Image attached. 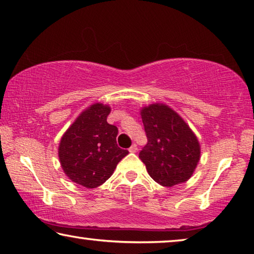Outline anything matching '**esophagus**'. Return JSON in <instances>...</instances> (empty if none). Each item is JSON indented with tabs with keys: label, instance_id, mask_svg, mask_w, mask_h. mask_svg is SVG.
Segmentation results:
<instances>
[{
	"label": "esophagus",
	"instance_id": "obj_1",
	"mask_svg": "<svg viewBox=\"0 0 254 254\" xmlns=\"http://www.w3.org/2000/svg\"><path fill=\"white\" fill-rule=\"evenodd\" d=\"M128 151L132 152V153L136 152V151H137V147H136V144H132V147H131L130 149H128Z\"/></svg>",
	"mask_w": 254,
	"mask_h": 254
}]
</instances>
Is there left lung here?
I'll return each instance as SVG.
<instances>
[{"label": "left lung", "mask_w": 254, "mask_h": 254, "mask_svg": "<svg viewBox=\"0 0 254 254\" xmlns=\"http://www.w3.org/2000/svg\"><path fill=\"white\" fill-rule=\"evenodd\" d=\"M148 143L139 153L154 182L173 187L187 182L200 158L195 133L168 105L156 103L141 110Z\"/></svg>", "instance_id": "8db88e82"}]
</instances>
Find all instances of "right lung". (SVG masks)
<instances>
[{"instance_id":"add662e5","label":"right lung","mask_w":254,"mask_h":254,"mask_svg":"<svg viewBox=\"0 0 254 254\" xmlns=\"http://www.w3.org/2000/svg\"><path fill=\"white\" fill-rule=\"evenodd\" d=\"M109 105L95 103L86 109L60 140L58 156L71 182L96 188L109 179L128 153L118 147V127L106 121Z\"/></svg>"}]
</instances>
